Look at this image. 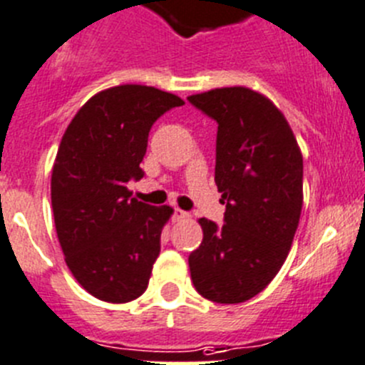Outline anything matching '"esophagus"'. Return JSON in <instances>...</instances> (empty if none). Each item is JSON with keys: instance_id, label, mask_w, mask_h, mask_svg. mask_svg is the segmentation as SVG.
Returning <instances> with one entry per match:
<instances>
[{"instance_id": "1", "label": "esophagus", "mask_w": 365, "mask_h": 365, "mask_svg": "<svg viewBox=\"0 0 365 365\" xmlns=\"http://www.w3.org/2000/svg\"><path fill=\"white\" fill-rule=\"evenodd\" d=\"M187 217H189V214H187L185 210H182V209H175V210H173V220H175V221L187 220Z\"/></svg>"}]
</instances>
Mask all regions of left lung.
<instances>
[{
  "mask_svg": "<svg viewBox=\"0 0 365 365\" xmlns=\"http://www.w3.org/2000/svg\"><path fill=\"white\" fill-rule=\"evenodd\" d=\"M217 122L216 182L225 225L200 217L189 255L200 295L237 304L263 292L288 257L302 209V153L277 106L245 86L190 95Z\"/></svg>",
  "mask_w": 365,
  "mask_h": 365,
  "instance_id": "8db88e82",
  "label": "left lung"
}]
</instances>
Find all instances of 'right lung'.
Returning <instances> with one entry per match:
<instances>
[{
    "mask_svg": "<svg viewBox=\"0 0 365 365\" xmlns=\"http://www.w3.org/2000/svg\"><path fill=\"white\" fill-rule=\"evenodd\" d=\"M178 95L144 84L95 93L68 124L52 169V209L64 261L88 294L129 302L148 288L169 205L131 198L153 122L183 106Z\"/></svg>",
    "mask_w": 365,
    "mask_h": 365,
    "instance_id": "obj_1",
    "label": "right lung"
}]
</instances>
